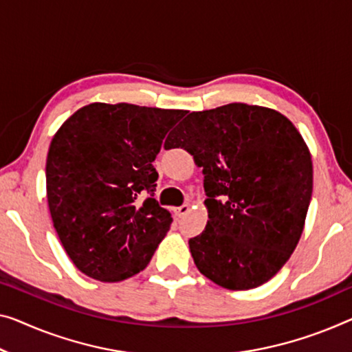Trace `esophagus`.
Here are the masks:
<instances>
[{"label":"esophagus","instance_id":"obj_1","mask_svg":"<svg viewBox=\"0 0 352 352\" xmlns=\"http://www.w3.org/2000/svg\"><path fill=\"white\" fill-rule=\"evenodd\" d=\"M190 208H191V207H190V204H183V206L177 207V208L174 210V212H175V217H177V218H183L188 212H190Z\"/></svg>","mask_w":352,"mask_h":352}]
</instances>
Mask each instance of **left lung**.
I'll return each mask as SVG.
<instances>
[{
	"mask_svg": "<svg viewBox=\"0 0 352 352\" xmlns=\"http://www.w3.org/2000/svg\"><path fill=\"white\" fill-rule=\"evenodd\" d=\"M164 146L202 167L208 221L190 239L199 272L230 291L274 278L302 237L313 192L310 150L291 120L232 102L191 112Z\"/></svg>",
	"mask_w": 352,
	"mask_h": 352,
	"instance_id": "1",
	"label": "left lung"
}]
</instances>
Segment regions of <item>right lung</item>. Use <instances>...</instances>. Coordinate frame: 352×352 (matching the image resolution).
Here are the masks:
<instances>
[{
	"label": "right lung",
	"mask_w": 352,
	"mask_h": 352,
	"mask_svg": "<svg viewBox=\"0 0 352 352\" xmlns=\"http://www.w3.org/2000/svg\"><path fill=\"white\" fill-rule=\"evenodd\" d=\"M186 110L93 102L56 131L47 202L63 248L82 274L117 283L142 272L170 228L153 197L162 140Z\"/></svg>",
	"instance_id": "1"
}]
</instances>
